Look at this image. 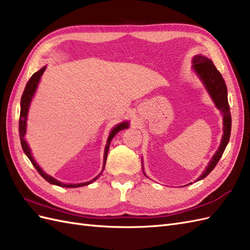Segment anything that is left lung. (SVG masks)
I'll list each match as a JSON object with an SVG mask.
<instances>
[{
	"instance_id": "1",
	"label": "left lung",
	"mask_w": 250,
	"mask_h": 250,
	"mask_svg": "<svg viewBox=\"0 0 250 250\" xmlns=\"http://www.w3.org/2000/svg\"><path fill=\"white\" fill-rule=\"evenodd\" d=\"M192 67H194L197 74L200 76L202 82L204 83L206 89L209 92V94L215 102L217 108L221 110L223 114V137L221 140V145L218 148L216 154L213 155L209 165L206 167V169L203 174L198 178V180H201L208 176L211 170L215 168L217 163L219 162L221 156L223 155L224 149L229 141L230 130H231V115L227 99V88L222 75L218 71L216 66L213 65L211 60L205 58L203 55H196L192 60Z\"/></svg>"
}]
</instances>
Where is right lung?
I'll return each instance as SVG.
<instances>
[{
    "label": "right lung",
    "mask_w": 250,
    "mask_h": 250,
    "mask_svg": "<svg viewBox=\"0 0 250 250\" xmlns=\"http://www.w3.org/2000/svg\"><path fill=\"white\" fill-rule=\"evenodd\" d=\"M45 70H46V67H42L41 70H39L38 72H35V73L30 77V80L28 81V83H26V87H25V90H24V92H23L22 98H21V113H20V120H19V133H20L21 145H22L24 153L27 155L28 158H29V160L31 161L33 167H34L35 168H37L39 174H40L42 178H44V179H45L46 181H48L49 183L59 185V187H62V188H80V187H83V185H88V184L92 183L93 181H95V180L97 179V178H98L99 176H101V174H99L97 177H95L93 180L88 181V182H84V183H80V184H65V183H62V182L58 181L56 179H54V178H52L51 176H49L48 174H46V173L44 172V170H42V169L37 165V162L34 161L33 157H32V155H31L30 148H29V146H28L27 142H26L25 139H24V135H25V133H26V120H27L28 109H29V104H30V102H31V99H32V96H33V94H34V92H35V90H37V88H38V83H39V82H40V78H41V76L42 75V73H44ZM127 126H129V124H127V123H121V124L117 125L115 127H114V129L112 130V132L110 133L108 141H106L105 148H104V166H105L106 156H108V152H109V147H110L111 140L113 139V137L115 136V135H116L119 131L126 129ZM104 168H103V170H104Z\"/></svg>",
    "instance_id": "add662e5"
}]
</instances>
